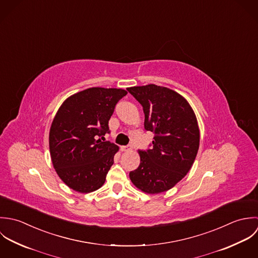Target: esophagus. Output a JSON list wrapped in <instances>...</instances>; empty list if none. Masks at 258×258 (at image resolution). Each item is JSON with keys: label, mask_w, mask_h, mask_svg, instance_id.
I'll list each match as a JSON object with an SVG mask.
<instances>
[{"label": "esophagus", "mask_w": 258, "mask_h": 258, "mask_svg": "<svg viewBox=\"0 0 258 258\" xmlns=\"http://www.w3.org/2000/svg\"><path fill=\"white\" fill-rule=\"evenodd\" d=\"M120 150L121 152H130L133 150V147L132 146H125V147H120Z\"/></svg>", "instance_id": "obj_1"}]
</instances>
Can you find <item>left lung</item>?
Returning a JSON list of instances; mask_svg holds the SVG:
<instances>
[{
	"mask_svg": "<svg viewBox=\"0 0 258 258\" xmlns=\"http://www.w3.org/2000/svg\"><path fill=\"white\" fill-rule=\"evenodd\" d=\"M143 105L145 128L155 133L153 148L139 151L141 163L132 182L149 195L172 188L190 170L200 148V127L188 102L178 93L154 84L127 88Z\"/></svg>",
	"mask_w": 258,
	"mask_h": 258,
	"instance_id": "8db88e82",
	"label": "left lung"
}]
</instances>
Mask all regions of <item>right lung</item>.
Returning <instances> with one entry per match:
<instances>
[{"mask_svg":"<svg viewBox=\"0 0 258 258\" xmlns=\"http://www.w3.org/2000/svg\"><path fill=\"white\" fill-rule=\"evenodd\" d=\"M121 89L90 88L69 97L57 109L50 128L49 146L58 177L81 194L103 186L118 147L102 142Z\"/></svg>","mask_w":258,"mask_h":258,"instance_id":"obj_1","label":"right lung"}]
</instances>
